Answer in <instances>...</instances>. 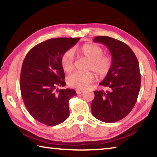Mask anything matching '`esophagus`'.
Here are the masks:
<instances>
[{
	"label": "esophagus",
	"mask_w": 157,
	"mask_h": 157,
	"mask_svg": "<svg viewBox=\"0 0 157 157\" xmlns=\"http://www.w3.org/2000/svg\"><path fill=\"white\" fill-rule=\"evenodd\" d=\"M83 92H84V90H82V89H77L76 90V93L78 94H82Z\"/></svg>",
	"instance_id": "1"
}]
</instances>
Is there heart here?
Here are the masks:
<instances>
[{"instance_id": "heart-1", "label": "heart", "mask_w": 157, "mask_h": 157, "mask_svg": "<svg viewBox=\"0 0 157 157\" xmlns=\"http://www.w3.org/2000/svg\"><path fill=\"white\" fill-rule=\"evenodd\" d=\"M82 57L89 60L87 69L92 70L99 78H104L109 72L112 66V59L109 55H102V47L95 44H86L79 50ZM61 66L63 70L69 73L74 68V55L69 50L63 53L61 58ZM94 79L90 71L86 73L74 72L67 77L66 81L69 86L73 88L82 89L86 88Z\"/></svg>"}]
</instances>
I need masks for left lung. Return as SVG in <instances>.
<instances>
[{"label": "left lung", "mask_w": 157, "mask_h": 157, "mask_svg": "<svg viewBox=\"0 0 157 157\" xmlns=\"http://www.w3.org/2000/svg\"><path fill=\"white\" fill-rule=\"evenodd\" d=\"M94 42L104 44L112 57L109 72L100 84L106 91H94L93 116L105 123L122 120L136 104L140 88L139 63L132 50L123 42L107 36H98Z\"/></svg>", "instance_id": "left-lung-1"}]
</instances>
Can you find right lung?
I'll return each mask as SVG.
<instances>
[{"mask_svg":"<svg viewBox=\"0 0 157 157\" xmlns=\"http://www.w3.org/2000/svg\"><path fill=\"white\" fill-rule=\"evenodd\" d=\"M79 39H48L34 46L23 60L20 77L21 95L28 112L39 123L55 126L68 118V101L76 91L59 89L66 85L61 58Z\"/></svg>","mask_w":157,"mask_h":157,"instance_id":"right-lung-1","label":"right lung"}]
</instances>
